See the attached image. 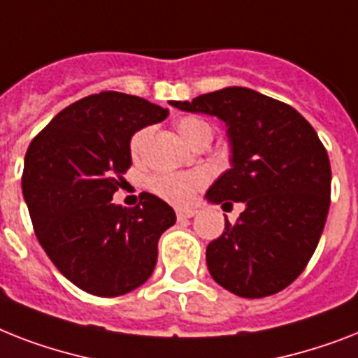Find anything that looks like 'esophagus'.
I'll use <instances>...</instances> for the list:
<instances>
[{
  "label": "esophagus",
  "mask_w": 358,
  "mask_h": 358,
  "mask_svg": "<svg viewBox=\"0 0 358 358\" xmlns=\"http://www.w3.org/2000/svg\"><path fill=\"white\" fill-rule=\"evenodd\" d=\"M194 215H196L194 209H176V217H178V219H191Z\"/></svg>",
  "instance_id": "esophagus-1"
}]
</instances>
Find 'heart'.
I'll list each match as a JSON object with an SVG mask.
<instances>
[{
	"mask_svg": "<svg viewBox=\"0 0 358 358\" xmlns=\"http://www.w3.org/2000/svg\"><path fill=\"white\" fill-rule=\"evenodd\" d=\"M176 129L189 145H194L200 139H211V136H213V130H211L208 121L194 117V115H185V117L178 119ZM149 134V129H139L138 132H134V136L130 138V154L134 158H139L143 154ZM206 182H208V176L202 171H193V173H158L149 180V189L154 194H158L159 199L167 200L171 204L184 206L193 200L196 191L204 187Z\"/></svg>",
	"mask_w": 358,
	"mask_h": 358,
	"instance_id": "heart-1",
	"label": "heart"
}]
</instances>
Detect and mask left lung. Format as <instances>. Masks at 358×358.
<instances>
[{
	"label": "left lung",
	"instance_id": "obj_1",
	"mask_svg": "<svg viewBox=\"0 0 358 358\" xmlns=\"http://www.w3.org/2000/svg\"><path fill=\"white\" fill-rule=\"evenodd\" d=\"M171 104L228 127L231 169L206 199L243 202L245 211L208 245L209 274L241 298L280 292L305 270L329 211L331 165L318 134L292 106L241 86Z\"/></svg>",
	"mask_w": 358,
	"mask_h": 358
}]
</instances>
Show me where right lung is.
<instances>
[{
  "label": "right lung",
  "instance_id": "right-lung-1",
  "mask_svg": "<svg viewBox=\"0 0 358 358\" xmlns=\"http://www.w3.org/2000/svg\"><path fill=\"white\" fill-rule=\"evenodd\" d=\"M169 110L136 95L101 92L58 112L29 145L22 174L38 243L78 289L127 294L152 274L158 241L176 222L150 193L139 204L112 202L130 169V138Z\"/></svg>",
  "mask_w": 358,
  "mask_h": 358
}]
</instances>
